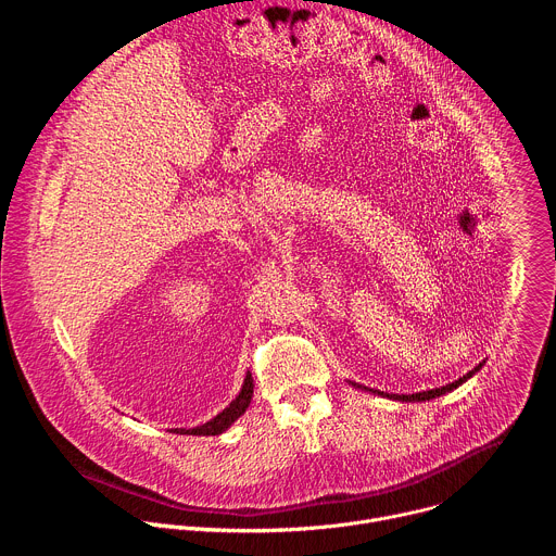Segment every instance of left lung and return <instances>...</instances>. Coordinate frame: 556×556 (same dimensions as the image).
I'll use <instances>...</instances> for the list:
<instances>
[{"label":"left lung","instance_id":"left-lung-1","mask_svg":"<svg viewBox=\"0 0 556 556\" xmlns=\"http://www.w3.org/2000/svg\"><path fill=\"white\" fill-rule=\"evenodd\" d=\"M482 365H478V367H475L472 371H468L466 376H462V378H457L455 382H448V384H444V387H438V389H429V391H420V393H412V395H401V393H382V391H378L380 395H387V399H395V401H403V403H416V401H431V399H438V395H442V393H446V391H453L455 387H459L464 380H468L475 371H478Z\"/></svg>","mask_w":556,"mask_h":556}]
</instances>
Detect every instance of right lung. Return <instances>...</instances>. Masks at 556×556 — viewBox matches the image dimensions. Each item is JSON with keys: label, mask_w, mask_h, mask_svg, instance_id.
I'll return each mask as SVG.
<instances>
[{"label": "right lung", "mask_w": 556, "mask_h": 556, "mask_svg": "<svg viewBox=\"0 0 556 556\" xmlns=\"http://www.w3.org/2000/svg\"><path fill=\"white\" fill-rule=\"evenodd\" d=\"M253 376H251V371L247 374V378H244V387H242V391H240V395H237V399L222 412V414H217L213 420H208L206 425H200V427H195V429H174L176 433H187V435H217V433H222V431H226L237 418H240L247 409H249V405H251V399H253Z\"/></svg>", "instance_id": "1"}]
</instances>
